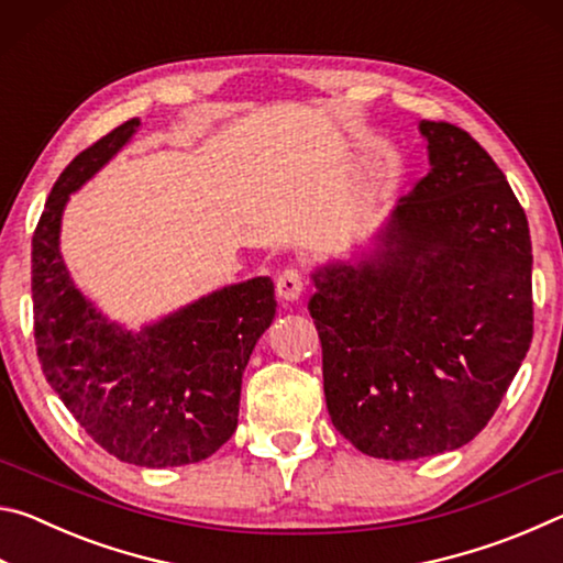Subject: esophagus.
<instances>
[{
  "instance_id": "obj_1",
  "label": "esophagus",
  "mask_w": 563,
  "mask_h": 563,
  "mask_svg": "<svg viewBox=\"0 0 563 563\" xmlns=\"http://www.w3.org/2000/svg\"><path fill=\"white\" fill-rule=\"evenodd\" d=\"M275 292L283 300H298L302 292V273L298 268H285L278 278H275Z\"/></svg>"
}]
</instances>
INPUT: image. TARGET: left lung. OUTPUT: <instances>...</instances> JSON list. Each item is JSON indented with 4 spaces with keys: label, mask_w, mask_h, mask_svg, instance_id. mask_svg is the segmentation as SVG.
Instances as JSON below:
<instances>
[{
    "label": "left lung",
    "mask_w": 563,
    "mask_h": 563,
    "mask_svg": "<svg viewBox=\"0 0 563 563\" xmlns=\"http://www.w3.org/2000/svg\"><path fill=\"white\" fill-rule=\"evenodd\" d=\"M430 174L375 263L312 275L335 430L377 460L460 450L497 412L533 335L527 213L464 129L422 121Z\"/></svg>",
    "instance_id": "obj_1"
}]
</instances>
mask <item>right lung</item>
I'll return each instance as SVG.
<instances>
[{"label": "right lung", "instance_id": "obj_1", "mask_svg": "<svg viewBox=\"0 0 563 563\" xmlns=\"http://www.w3.org/2000/svg\"><path fill=\"white\" fill-rule=\"evenodd\" d=\"M136 129L131 119L84 148L46 198L32 235L34 340L46 383L91 440L161 470L208 460L231 440L243 369L271 328L275 295L271 278H253L131 335L74 288L59 255L62 211Z\"/></svg>", "mask_w": 563, "mask_h": 563}]
</instances>
